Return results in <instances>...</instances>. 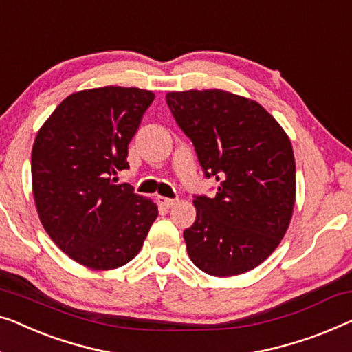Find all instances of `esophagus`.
Here are the masks:
<instances>
[{"label":"esophagus","instance_id":"esophagus-1","mask_svg":"<svg viewBox=\"0 0 352 352\" xmlns=\"http://www.w3.org/2000/svg\"><path fill=\"white\" fill-rule=\"evenodd\" d=\"M177 203V200H173V198H166V197H159V205L164 206L165 210H170Z\"/></svg>","mask_w":352,"mask_h":352}]
</instances>
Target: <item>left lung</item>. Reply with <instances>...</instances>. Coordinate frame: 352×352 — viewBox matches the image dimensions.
Wrapping results in <instances>:
<instances>
[{"label":"left lung","mask_w":352,"mask_h":352,"mask_svg":"<svg viewBox=\"0 0 352 352\" xmlns=\"http://www.w3.org/2000/svg\"><path fill=\"white\" fill-rule=\"evenodd\" d=\"M190 138L214 198L195 197L197 219L184 230L190 261L217 278L256 268L281 243L295 203V159L283 126L257 101L230 91L166 94Z\"/></svg>","instance_id":"8db88e82"}]
</instances>
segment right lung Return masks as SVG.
I'll return each instance as SVG.
<instances>
[{
	"label": "right lung",
	"mask_w": 352,
	"mask_h": 352,
	"mask_svg": "<svg viewBox=\"0 0 352 352\" xmlns=\"http://www.w3.org/2000/svg\"><path fill=\"white\" fill-rule=\"evenodd\" d=\"M154 98L149 90L117 85L76 91L34 140L32 182L41 223L84 267L129 263L159 216L151 198L113 179L129 168V144Z\"/></svg>",
	"instance_id": "obj_1"
}]
</instances>
